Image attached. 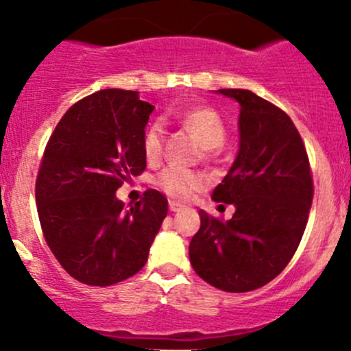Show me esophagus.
I'll return each mask as SVG.
<instances>
[{"label":"esophagus","instance_id":"obj_1","mask_svg":"<svg viewBox=\"0 0 351 351\" xmlns=\"http://www.w3.org/2000/svg\"><path fill=\"white\" fill-rule=\"evenodd\" d=\"M182 209H183V206L178 204V202H175V201L169 202V211L176 213V211H182Z\"/></svg>","mask_w":351,"mask_h":351}]
</instances>
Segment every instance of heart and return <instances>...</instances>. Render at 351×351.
<instances>
[{"mask_svg":"<svg viewBox=\"0 0 351 351\" xmlns=\"http://www.w3.org/2000/svg\"><path fill=\"white\" fill-rule=\"evenodd\" d=\"M178 119L182 126L194 136L201 149H218L225 142L227 128L216 110L208 109V107H195V109L180 114ZM162 143H165V128L160 123H152L143 135V156L147 162L154 165L160 159ZM204 183L206 180L202 175L180 168L162 169L156 178V185L160 191L176 201L191 199L194 192L201 191Z\"/></svg>","mask_w":351,"mask_h":351,"instance_id":"b5f03b06","label":"heart"}]
</instances>
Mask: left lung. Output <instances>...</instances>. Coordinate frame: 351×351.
Segmentation results:
<instances>
[{
    "label": "left lung",
    "instance_id": "left-lung-1",
    "mask_svg": "<svg viewBox=\"0 0 351 351\" xmlns=\"http://www.w3.org/2000/svg\"><path fill=\"white\" fill-rule=\"evenodd\" d=\"M239 104V150L213 191L232 204L228 221L199 211L201 228L189 245L192 268L211 286L247 293L286 268L303 237L312 208L308 156L284 110L250 90H216Z\"/></svg>",
    "mask_w": 351,
    "mask_h": 351
}]
</instances>
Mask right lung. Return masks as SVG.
Here are the masks:
<instances>
[{
    "label": "right lung",
    "mask_w": 351,
    "mask_h": 351,
    "mask_svg": "<svg viewBox=\"0 0 351 351\" xmlns=\"http://www.w3.org/2000/svg\"><path fill=\"white\" fill-rule=\"evenodd\" d=\"M152 110L138 91H97L64 114L43 156L36 180L43 234L64 270L88 286H112L142 270L168 215L157 191L128 208L116 195L145 169Z\"/></svg>",
    "instance_id": "obj_1"
}]
</instances>
